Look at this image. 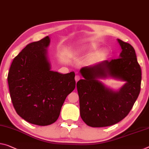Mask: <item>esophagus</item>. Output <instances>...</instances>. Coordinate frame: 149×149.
<instances>
[{"label":"esophagus","instance_id":"1","mask_svg":"<svg viewBox=\"0 0 149 149\" xmlns=\"http://www.w3.org/2000/svg\"><path fill=\"white\" fill-rule=\"evenodd\" d=\"M80 79H81V77H80L79 75H76V77H75V81H76V82L79 81Z\"/></svg>","mask_w":149,"mask_h":149}]
</instances>
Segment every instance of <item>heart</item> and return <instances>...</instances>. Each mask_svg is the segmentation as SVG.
Returning a JSON list of instances; mask_svg holds the SVG:
<instances>
[{
    "label": "heart",
    "instance_id": "heart-1",
    "mask_svg": "<svg viewBox=\"0 0 149 149\" xmlns=\"http://www.w3.org/2000/svg\"><path fill=\"white\" fill-rule=\"evenodd\" d=\"M92 47L93 48H95V45H92ZM80 52H81V49H76V50H74V51H72L70 52V55L72 58H76L77 57V56L79 55Z\"/></svg>",
    "mask_w": 149,
    "mask_h": 149
}]
</instances>
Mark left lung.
<instances>
[{
	"mask_svg": "<svg viewBox=\"0 0 149 149\" xmlns=\"http://www.w3.org/2000/svg\"><path fill=\"white\" fill-rule=\"evenodd\" d=\"M122 49L119 58L82 67L83 79L77 82L80 114L92 127H104L120 122L129 113L141 91V68L135 51L129 43L118 39ZM109 76L125 81L118 91L104 86L97 79Z\"/></svg>",
	"mask_w": 149,
	"mask_h": 149,
	"instance_id": "1",
	"label": "left lung"
}]
</instances>
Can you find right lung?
Listing matches in <instances>:
<instances>
[{
  "label": "right lung",
  "instance_id": "right-lung-1",
  "mask_svg": "<svg viewBox=\"0 0 149 149\" xmlns=\"http://www.w3.org/2000/svg\"><path fill=\"white\" fill-rule=\"evenodd\" d=\"M49 43L47 36L26 45L14 58L7 78L17 113L39 126L58 119L66 98L76 84L74 72L61 74L51 70L46 49Z\"/></svg>",
  "mask_w": 149,
  "mask_h": 149
}]
</instances>
